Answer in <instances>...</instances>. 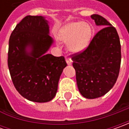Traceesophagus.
<instances>
[{
    "label": "esophagus",
    "mask_w": 129,
    "mask_h": 129,
    "mask_svg": "<svg viewBox=\"0 0 129 129\" xmlns=\"http://www.w3.org/2000/svg\"><path fill=\"white\" fill-rule=\"evenodd\" d=\"M65 59H66V62H67V64H68V65H70V64H72V60L70 57H67V56H66V57H65Z\"/></svg>",
    "instance_id": "34e87169"
}]
</instances>
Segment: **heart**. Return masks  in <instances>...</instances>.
<instances>
[{"instance_id":"1","label":"heart","mask_w":129,"mask_h":129,"mask_svg":"<svg viewBox=\"0 0 129 129\" xmlns=\"http://www.w3.org/2000/svg\"><path fill=\"white\" fill-rule=\"evenodd\" d=\"M91 37L90 26L82 21L68 23L58 33V39L63 43L70 42L69 49L73 52L83 50L88 45Z\"/></svg>"}]
</instances>
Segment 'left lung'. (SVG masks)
Listing matches in <instances>:
<instances>
[{"mask_svg": "<svg viewBox=\"0 0 129 129\" xmlns=\"http://www.w3.org/2000/svg\"><path fill=\"white\" fill-rule=\"evenodd\" d=\"M91 18L101 29L86 49L72 54L80 92L88 99L104 95L116 82L120 71L121 52L116 28L98 14Z\"/></svg>", "mask_w": 129, "mask_h": 129, "instance_id": "obj_1", "label": "left lung"}]
</instances>
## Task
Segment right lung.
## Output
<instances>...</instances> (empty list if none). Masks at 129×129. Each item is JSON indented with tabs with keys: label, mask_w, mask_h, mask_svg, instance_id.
<instances>
[{
	"label": "right lung",
	"mask_w": 129,
	"mask_h": 129,
	"mask_svg": "<svg viewBox=\"0 0 129 129\" xmlns=\"http://www.w3.org/2000/svg\"><path fill=\"white\" fill-rule=\"evenodd\" d=\"M47 21L41 16H26L9 39L8 66L13 85L23 98L37 103L52 100L67 63L63 56L47 52L53 43ZM29 47V52L26 48Z\"/></svg>",
	"instance_id": "right-lung-1"
}]
</instances>
